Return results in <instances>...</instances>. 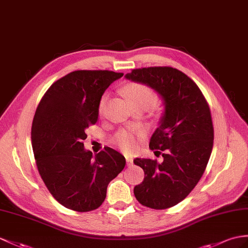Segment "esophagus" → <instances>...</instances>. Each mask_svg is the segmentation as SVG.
Instances as JSON below:
<instances>
[{"label": "esophagus", "instance_id": "34e87169", "mask_svg": "<svg viewBox=\"0 0 248 248\" xmlns=\"http://www.w3.org/2000/svg\"><path fill=\"white\" fill-rule=\"evenodd\" d=\"M126 162H127V165L130 166V165H132V162H134V160H132V158H130V156H126Z\"/></svg>", "mask_w": 248, "mask_h": 248}]
</instances>
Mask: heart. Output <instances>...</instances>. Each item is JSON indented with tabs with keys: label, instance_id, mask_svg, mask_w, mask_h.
<instances>
[{
	"label": "heart",
	"instance_id": "obj_1",
	"mask_svg": "<svg viewBox=\"0 0 248 248\" xmlns=\"http://www.w3.org/2000/svg\"><path fill=\"white\" fill-rule=\"evenodd\" d=\"M126 98L129 100L132 106L144 105L150 107L156 102V94L155 90L149 87L146 84L143 83H130L126 85L123 89ZM108 100V95L103 94L99 102V113L103 114L105 110V106ZM142 132L138 130L122 129L114 136L113 141L117 146L122 152L128 154L135 150L137 147V138L141 137Z\"/></svg>",
	"mask_w": 248,
	"mask_h": 248
}]
</instances>
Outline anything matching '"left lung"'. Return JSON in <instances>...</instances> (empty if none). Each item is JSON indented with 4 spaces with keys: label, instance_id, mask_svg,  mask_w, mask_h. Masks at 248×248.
Returning a JSON list of instances; mask_svg holds the SVG:
<instances>
[{
    "label": "left lung",
    "instance_id": "8db88e82",
    "mask_svg": "<svg viewBox=\"0 0 248 248\" xmlns=\"http://www.w3.org/2000/svg\"><path fill=\"white\" fill-rule=\"evenodd\" d=\"M125 77L154 88L165 103L164 116L149 142V148L164 161L134 160L145 173L134 194L146 207H172L190 194L207 166L214 145L209 105L197 84L177 68L143 67Z\"/></svg>",
    "mask_w": 248,
    "mask_h": 248
}]
</instances>
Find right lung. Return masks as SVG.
<instances>
[{"label": "right lung", "instance_id": "right-lung-1", "mask_svg": "<svg viewBox=\"0 0 248 248\" xmlns=\"http://www.w3.org/2000/svg\"><path fill=\"white\" fill-rule=\"evenodd\" d=\"M122 72L76 70L48 88L34 113L31 143L40 176L66 208L86 213L100 207L107 186L124 170V156L104 147L93 156L84 149L86 128L99 116V102Z\"/></svg>", "mask_w": 248, "mask_h": 248}]
</instances>
